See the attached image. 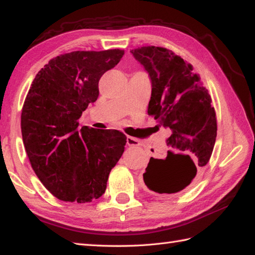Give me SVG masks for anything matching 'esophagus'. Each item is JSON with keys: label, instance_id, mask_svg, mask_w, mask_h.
<instances>
[{"label": "esophagus", "instance_id": "1", "mask_svg": "<svg viewBox=\"0 0 255 255\" xmlns=\"http://www.w3.org/2000/svg\"><path fill=\"white\" fill-rule=\"evenodd\" d=\"M127 144L129 147H138V145L141 144V142H140L137 138L127 136Z\"/></svg>", "mask_w": 255, "mask_h": 255}]
</instances>
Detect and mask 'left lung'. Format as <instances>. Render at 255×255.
I'll list each match as a JSON object with an SVG mask.
<instances>
[{"label": "left lung", "instance_id": "1", "mask_svg": "<svg viewBox=\"0 0 255 255\" xmlns=\"http://www.w3.org/2000/svg\"><path fill=\"white\" fill-rule=\"evenodd\" d=\"M151 80L148 114L170 131L164 159L151 158L143 182L151 191L174 194L196 180L208 163L217 137L211 97L192 64L162 47L131 50Z\"/></svg>", "mask_w": 255, "mask_h": 255}]
</instances>
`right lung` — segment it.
Segmentation results:
<instances>
[{"label": "right lung", "mask_w": 255, "mask_h": 255, "mask_svg": "<svg viewBox=\"0 0 255 255\" xmlns=\"http://www.w3.org/2000/svg\"><path fill=\"white\" fill-rule=\"evenodd\" d=\"M125 51H73L51 59L32 81L21 111V136L32 170L53 196L90 203L105 193L127 138L83 126L79 118L99 97V81Z\"/></svg>", "instance_id": "1"}]
</instances>
